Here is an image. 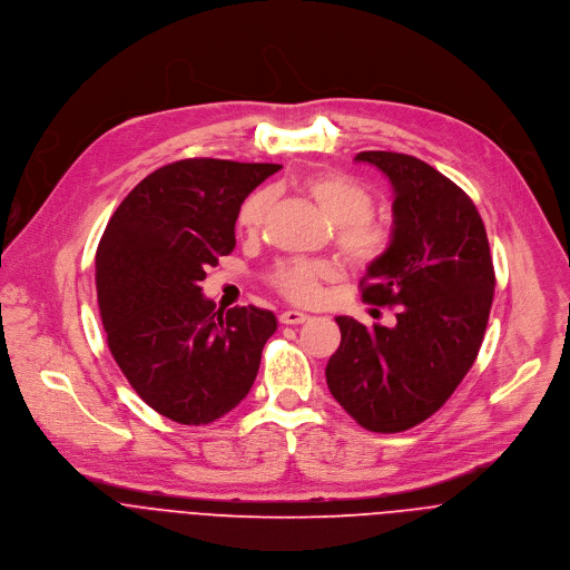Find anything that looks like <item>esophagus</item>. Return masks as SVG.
<instances>
[{
  "label": "esophagus",
  "mask_w": 570,
  "mask_h": 570,
  "mask_svg": "<svg viewBox=\"0 0 570 570\" xmlns=\"http://www.w3.org/2000/svg\"><path fill=\"white\" fill-rule=\"evenodd\" d=\"M309 318V314H305V312H301V309H285L283 314H281V323H285V325H301V323H305Z\"/></svg>",
  "instance_id": "1"
}]
</instances>
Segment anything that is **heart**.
<instances>
[{
  "instance_id": "1",
  "label": "heart",
  "mask_w": 570,
  "mask_h": 570,
  "mask_svg": "<svg viewBox=\"0 0 570 570\" xmlns=\"http://www.w3.org/2000/svg\"><path fill=\"white\" fill-rule=\"evenodd\" d=\"M301 188L316 202L325 217L338 226V245L351 263L360 267L375 265L393 245V224L373 215L375 193L357 177L321 170L307 175ZM274 190H258L245 199L238 213V226L247 234H258L274 206ZM336 278V269L325 263L283 261L269 272L276 292L294 303H312L318 298L321 283Z\"/></svg>"
}]
</instances>
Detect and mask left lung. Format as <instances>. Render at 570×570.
I'll list each match as a JSON object with an SVG mask.
<instances>
[{"label": "left lung", "instance_id": "8db88e82", "mask_svg": "<svg viewBox=\"0 0 570 570\" xmlns=\"http://www.w3.org/2000/svg\"><path fill=\"white\" fill-rule=\"evenodd\" d=\"M357 161L393 186V245L368 265L362 298L395 305L393 327L336 316L341 344L325 380L364 429L406 431L433 415L472 368L494 298L485 224L470 195L429 164L368 150Z\"/></svg>", "mask_w": 570, "mask_h": 570}]
</instances>
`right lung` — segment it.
<instances>
[{"label":"right lung","instance_id":"obj_1","mask_svg":"<svg viewBox=\"0 0 570 570\" xmlns=\"http://www.w3.org/2000/svg\"><path fill=\"white\" fill-rule=\"evenodd\" d=\"M278 164L181 159L150 173L109 217L96 249L107 346L130 386L179 424H208L254 386L276 316L215 309L206 267L236 247L245 197Z\"/></svg>","mask_w":570,"mask_h":570}]
</instances>
